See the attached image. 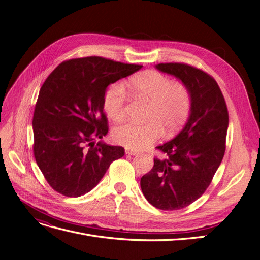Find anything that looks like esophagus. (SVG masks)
<instances>
[{
  "label": "esophagus",
  "mask_w": 260,
  "mask_h": 260,
  "mask_svg": "<svg viewBox=\"0 0 260 260\" xmlns=\"http://www.w3.org/2000/svg\"><path fill=\"white\" fill-rule=\"evenodd\" d=\"M125 154H128V155H132V156H136V155H139V152H136V151H131V149H125Z\"/></svg>",
  "instance_id": "1"
}]
</instances>
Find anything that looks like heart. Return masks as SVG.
<instances>
[{"label": "heart", "mask_w": 260, "mask_h": 260, "mask_svg": "<svg viewBox=\"0 0 260 260\" xmlns=\"http://www.w3.org/2000/svg\"><path fill=\"white\" fill-rule=\"evenodd\" d=\"M135 98L148 102L145 122H128L114 129L117 143L129 149H143L158 139L162 130L169 136L180 129L191 111V94L185 85L172 83L170 78L156 70L132 76L124 84ZM127 94L120 83L111 84L103 96L106 115L114 121L124 118Z\"/></svg>", "instance_id": "heart-1"}]
</instances>
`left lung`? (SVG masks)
<instances>
[{"label": "left lung", "mask_w": 260, "mask_h": 260, "mask_svg": "<svg viewBox=\"0 0 260 260\" xmlns=\"http://www.w3.org/2000/svg\"><path fill=\"white\" fill-rule=\"evenodd\" d=\"M176 77L191 94L190 116L183 129L156 148L164 158L141 178L149 204L161 210H178L200 199L222 161L229 115L214 78L203 70L179 62L155 66Z\"/></svg>", "instance_id": "obj_1"}]
</instances>
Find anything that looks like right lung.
<instances>
[{"mask_svg": "<svg viewBox=\"0 0 260 260\" xmlns=\"http://www.w3.org/2000/svg\"><path fill=\"white\" fill-rule=\"evenodd\" d=\"M141 68L90 56L61 62L46 78L32 119L34 154L53 190L84 195L124 155L121 146L95 142L108 132L103 96L109 84Z\"/></svg>", "mask_w": 260, "mask_h": 260, "instance_id": "1", "label": "right lung"}]
</instances>
